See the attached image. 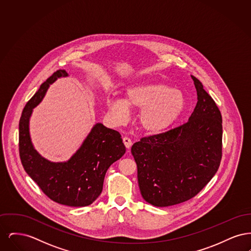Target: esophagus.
Instances as JSON below:
<instances>
[{"mask_svg":"<svg viewBox=\"0 0 251 251\" xmlns=\"http://www.w3.org/2000/svg\"><path fill=\"white\" fill-rule=\"evenodd\" d=\"M123 143H124L125 147H126L127 149H130V148H131V140L129 137H127V136L123 137Z\"/></svg>","mask_w":251,"mask_h":251,"instance_id":"1","label":"esophagus"}]
</instances>
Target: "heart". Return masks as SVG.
<instances>
[{
  "mask_svg": "<svg viewBox=\"0 0 251 251\" xmlns=\"http://www.w3.org/2000/svg\"><path fill=\"white\" fill-rule=\"evenodd\" d=\"M107 107L117 123L125 121L128 107L139 110L138 122L144 131L160 133L171 126L185 108L183 93L161 83H143L129 86L124 99L109 98Z\"/></svg>",
  "mask_w": 251,
  "mask_h": 251,
  "instance_id": "1",
  "label": "heart"
}]
</instances>
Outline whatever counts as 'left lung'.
<instances>
[{"instance_id":"left-lung-1","label":"left lung","mask_w":251,"mask_h":251,"mask_svg":"<svg viewBox=\"0 0 251 251\" xmlns=\"http://www.w3.org/2000/svg\"><path fill=\"white\" fill-rule=\"evenodd\" d=\"M191 77L198 102L189 120L169 131L142 137L131 147L140 193L156 207L194 198L220 166L222 116L201 82Z\"/></svg>"}]
</instances>
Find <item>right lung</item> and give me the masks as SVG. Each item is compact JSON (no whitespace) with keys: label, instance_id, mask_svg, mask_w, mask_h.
I'll list each match as a JSON object with an SVG mask.
<instances>
[{"label":"right lung","instance_id":"obj_1","mask_svg":"<svg viewBox=\"0 0 251 251\" xmlns=\"http://www.w3.org/2000/svg\"><path fill=\"white\" fill-rule=\"evenodd\" d=\"M66 76L64 70L54 72L26 103L19 124V151L24 170L49 199L66 206L84 207L100 195L108 168L124 155L126 148L119 131L97 123L68 162L52 163L36 152L29 134L33 108L41 101L50 84Z\"/></svg>","mask_w":251,"mask_h":251}]
</instances>
